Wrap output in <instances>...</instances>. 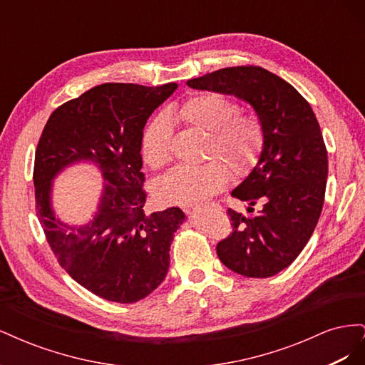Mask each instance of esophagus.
<instances>
[{"label": "esophagus", "instance_id": "esophagus-1", "mask_svg": "<svg viewBox=\"0 0 365 365\" xmlns=\"http://www.w3.org/2000/svg\"><path fill=\"white\" fill-rule=\"evenodd\" d=\"M207 207H210V208H215V210L220 208V205H219V204H208ZM197 208H201V207H197ZM197 208H192V210H190V208H187L185 212H189V213H190V212H195V210H197ZM204 208H205V205H204Z\"/></svg>", "mask_w": 365, "mask_h": 365}]
</instances>
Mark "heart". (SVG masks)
Masks as SVG:
<instances>
[{
    "mask_svg": "<svg viewBox=\"0 0 365 365\" xmlns=\"http://www.w3.org/2000/svg\"><path fill=\"white\" fill-rule=\"evenodd\" d=\"M236 98L217 91L190 96L175 115L187 125L207 132L204 160L197 168H176L157 182L155 196L163 204L193 205L219 193L230 180L247 176L257 164L264 146L262 120L239 113ZM172 126L165 115L152 118L141 135V155L152 169H161L172 160Z\"/></svg>",
    "mask_w": 365,
    "mask_h": 365,
    "instance_id": "obj_1",
    "label": "heart"
}]
</instances>
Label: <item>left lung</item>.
Segmentation results:
<instances>
[{"mask_svg":"<svg viewBox=\"0 0 365 365\" xmlns=\"http://www.w3.org/2000/svg\"><path fill=\"white\" fill-rule=\"evenodd\" d=\"M196 90L235 94L256 109L264 146L248 178L231 192L258 212L228 208L230 236L216 245L227 268L267 279L288 268L311 239L322 215L327 150L311 105L295 88L257 65L220 68L187 81Z\"/></svg>","mask_w":365,"mask_h":365,"instance_id":"left-lung-1","label":"left lung"}]
</instances>
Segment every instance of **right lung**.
<instances>
[{"instance_id": "add662e5", "label": "right lung", "mask_w": 365, "mask_h": 365, "mask_svg": "<svg viewBox=\"0 0 365 365\" xmlns=\"http://www.w3.org/2000/svg\"><path fill=\"white\" fill-rule=\"evenodd\" d=\"M178 88L103 83L61 105L43 126L33 165L36 216L61 267L90 292L135 303L155 291L170 264L178 207L148 215L141 135L150 114ZM91 159L108 182L88 226H63L49 207L51 180L62 167Z\"/></svg>"}]
</instances>
